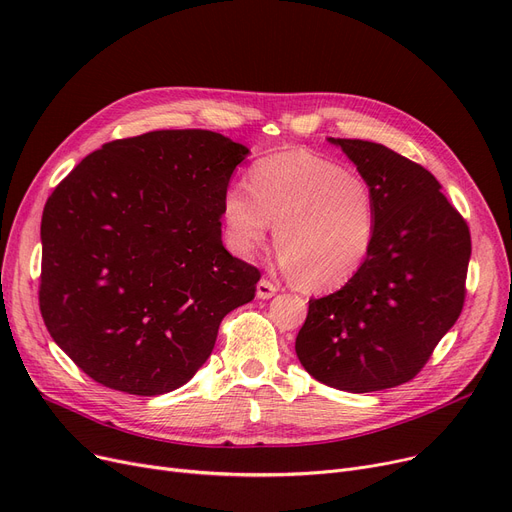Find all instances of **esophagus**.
Returning a JSON list of instances; mask_svg holds the SVG:
<instances>
[{
  "mask_svg": "<svg viewBox=\"0 0 512 512\" xmlns=\"http://www.w3.org/2000/svg\"><path fill=\"white\" fill-rule=\"evenodd\" d=\"M276 292H278V284H276V282H270V280L263 278V280L257 284V297H259V299H272Z\"/></svg>",
  "mask_w": 512,
  "mask_h": 512,
  "instance_id": "obj_1",
  "label": "esophagus"
}]
</instances>
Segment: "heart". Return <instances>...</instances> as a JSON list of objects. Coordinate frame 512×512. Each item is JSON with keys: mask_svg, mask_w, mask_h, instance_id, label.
<instances>
[{"mask_svg": "<svg viewBox=\"0 0 512 512\" xmlns=\"http://www.w3.org/2000/svg\"><path fill=\"white\" fill-rule=\"evenodd\" d=\"M228 247L253 255L276 224L280 261L309 290H334L365 265L378 230L371 182L340 161L294 149L259 159L222 201Z\"/></svg>", "mask_w": 512, "mask_h": 512, "instance_id": "b5f03b06", "label": "heart"}]
</instances>
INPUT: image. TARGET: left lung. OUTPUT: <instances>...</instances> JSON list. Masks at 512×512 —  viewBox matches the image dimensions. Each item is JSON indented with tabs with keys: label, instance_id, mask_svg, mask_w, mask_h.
<instances>
[{
	"label": "left lung",
	"instance_id": "left-lung-1",
	"mask_svg": "<svg viewBox=\"0 0 512 512\" xmlns=\"http://www.w3.org/2000/svg\"><path fill=\"white\" fill-rule=\"evenodd\" d=\"M378 199V230L361 272L311 299L297 336L321 384L375 392L411 382L465 305L471 234L440 182L415 161L361 139H330Z\"/></svg>",
	"mask_w": 512,
	"mask_h": 512
}]
</instances>
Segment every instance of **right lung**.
Here are the masks:
<instances>
[{
  "mask_svg": "<svg viewBox=\"0 0 512 512\" xmlns=\"http://www.w3.org/2000/svg\"><path fill=\"white\" fill-rule=\"evenodd\" d=\"M249 149L224 134L153 130L105 143L49 195L39 307L97 384L166 394L211 355L261 272L222 242V201Z\"/></svg>",
  "mask_w": 512,
  "mask_h": 512,
  "instance_id": "right-lung-1",
  "label": "right lung"
}]
</instances>
